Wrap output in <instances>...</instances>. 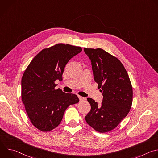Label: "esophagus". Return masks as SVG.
I'll return each mask as SVG.
<instances>
[{
  "mask_svg": "<svg viewBox=\"0 0 158 158\" xmlns=\"http://www.w3.org/2000/svg\"><path fill=\"white\" fill-rule=\"evenodd\" d=\"M79 99L80 100V101H84L86 100L85 98H84V97H82V96H79Z\"/></svg>",
  "mask_w": 158,
  "mask_h": 158,
  "instance_id": "obj_1",
  "label": "esophagus"
}]
</instances>
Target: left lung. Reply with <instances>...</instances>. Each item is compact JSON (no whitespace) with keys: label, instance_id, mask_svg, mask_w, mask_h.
Here are the masks:
<instances>
[{"label":"left lung","instance_id":"1","mask_svg":"<svg viewBox=\"0 0 158 158\" xmlns=\"http://www.w3.org/2000/svg\"><path fill=\"white\" fill-rule=\"evenodd\" d=\"M91 62L94 78L102 93L101 106L87 99L91 109L85 117L87 123L99 132L114 129L127 115L132 102V88L121 61L102 49H84Z\"/></svg>","mask_w":158,"mask_h":158}]
</instances>
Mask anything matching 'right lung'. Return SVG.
<instances>
[{
    "instance_id": "right-lung-1",
    "label": "right lung",
    "mask_w": 158,
    "mask_h": 158,
    "mask_svg": "<svg viewBox=\"0 0 158 158\" xmlns=\"http://www.w3.org/2000/svg\"><path fill=\"white\" fill-rule=\"evenodd\" d=\"M82 51L80 47L58 44L41 51L31 62L22 77V100L32 124L42 131H49L61 122L64 112L78 97L55 89L62 79L65 65Z\"/></svg>"
}]
</instances>
